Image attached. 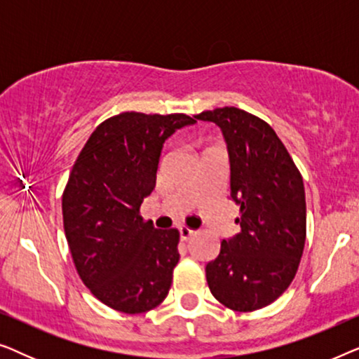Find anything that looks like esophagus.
<instances>
[{
	"instance_id": "34e87169",
	"label": "esophagus",
	"mask_w": 359,
	"mask_h": 359,
	"mask_svg": "<svg viewBox=\"0 0 359 359\" xmlns=\"http://www.w3.org/2000/svg\"><path fill=\"white\" fill-rule=\"evenodd\" d=\"M178 232H180V238H181V240H188V238H191V237H193V235L196 233L194 230H191V229H188V227H180Z\"/></svg>"
}]
</instances>
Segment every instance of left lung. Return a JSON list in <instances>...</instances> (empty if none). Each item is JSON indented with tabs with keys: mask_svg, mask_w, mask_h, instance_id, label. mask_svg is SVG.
<instances>
[{
	"mask_svg": "<svg viewBox=\"0 0 359 359\" xmlns=\"http://www.w3.org/2000/svg\"><path fill=\"white\" fill-rule=\"evenodd\" d=\"M222 130L230 163V199L240 232L222 240L205 264L212 296L237 312L276 301L296 276L306 243V193L286 147L259 117L238 107L194 116Z\"/></svg>",
	"mask_w": 359,
	"mask_h": 359,
	"instance_id": "obj_1",
	"label": "left lung"
}]
</instances>
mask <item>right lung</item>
<instances>
[{
    "mask_svg": "<svg viewBox=\"0 0 359 359\" xmlns=\"http://www.w3.org/2000/svg\"><path fill=\"white\" fill-rule=\"evenodd\" d=\"M193 124L186 114L122 112L96 127L73 165L62 198L67 242L81 281L114 311L142 313L168 296L180 233L139 210L165 140Z\"/></svg>",
    "mask_w": 359,
    "mask_h": 359,
    "instance_id": "right-lung-1",
    "label": "right lung"
}]
</instances>
